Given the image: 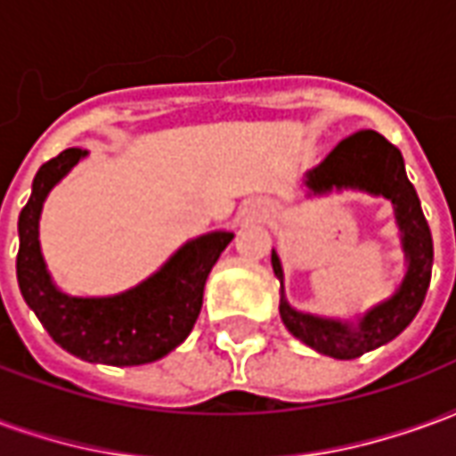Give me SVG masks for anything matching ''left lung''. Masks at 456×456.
<instances>
[{
    "instance_id": "left-lung-1",
    "label": "left lung",
    "mask_w": 456,
    "mask_h": 456,
    "mask_svg": "<svg viewBox=\"0 0 456 456\" xmlns=\"http://www.w3.org/2000/svg\"><path fill=\"white\" fill-rule=\"evenodd\" d=\"M305 185L322 195L332 188L363 190L369 195L391 200L395 224L401 229V244L408 271L391 297L366 310L359 322H344L332 317H317L288 305L283 293V266L276 251H271L273 273L281 281V320L288 332L305 342L310 349L332 359H356L379 349L401 335L422 307L432 276V234L422 215L420 200L405 175L401 151L381 134L366 129L346 136L330 151L317 168L307 170Z\"/></svg>"
}]
</instances>
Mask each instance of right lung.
Masks as SVG:
<instances>
[{"label": "right lung", "instance_id": "obj_1", "mask_svg": "<svg viewBox=\"0 0 456 456\" xmlns=\"http://www.w3.org/2000/svg\"><path fill=\"white\" fill-rule=\"evenodd\" d=\"M85 156L87 151L83 149H65L36 173L31 198L19 215V288L26 305L65 352L107 366L151 363L173 352L192 332L202 307L205 281L234 234L209 232L190 239L153 276L119 296H68L45 268L38 219L48 192Z\"/></svg>", "mask_w": 456, "mask_h": 456}]
</instances>
